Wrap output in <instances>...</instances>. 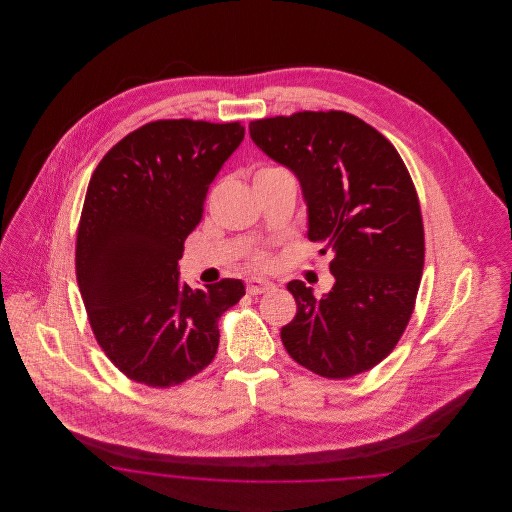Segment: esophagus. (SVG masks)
<instances>
[{"instance_id":"34e87169","label":"esophagus","mask_w":512,"mask_h":512,"mask_svg":"<svg viewBox=\"0 0 512 512\" xmlns=\"http://www.w3.org/2000/svg\"><path fill=\"white\" fill-rule=\"evenodd\" d=\"M270 290H274V284L268 282V280H263V278H249L247 280V293H251V295H261V293L270 292Z\"/></svg>"}]
</instances>
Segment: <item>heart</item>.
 Returning a JSON list of instances; mask_svg holds the SVG:
<instances>
[{"instance_id":"obj_1","label":"heart","mask_w":512,"mask_h":512,"mask_svg":"<svg viewBox=\"0 0 512 512\" xmlns=\"http://www.w3.org/2000/svg\"><path fill=\"white\" fill-rule=\"evenodd\" d=\"M284 169H278V167H265V169H261V171L255 174V178H267V176H274V174H282ZM259 263H265V259L263 257H259Z\"/></svg>"}]
</instances>
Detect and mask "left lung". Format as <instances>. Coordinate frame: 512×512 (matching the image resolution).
<instances>
[{"label":"left lung","instance_id":"1","mask_svg":"<svg viewBox=\"0 0 512 512\" xmlns=\"http://www.w3.org/2000/svg\"><path fill=\"white\" fill-rule=\"evenodd\" d=\"M255 146L297 176L307 238L334 253L322 297L301 280L297 313L280 332L293 361L341 380L384 361L405 332L424 268L413 180L378 130L343 111L249 122Z\"/></svg>","mask_w":512,"mask_h":512}]
</instances>
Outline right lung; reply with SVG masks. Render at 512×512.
I'll return each mask as SVG.
<instances>
[{
  "label": "right lung",
  "mask_w": 512,
  "mask_h": 512,
  "mask_svg": "<svg viewBox=\"0 0 512 512\" xmlns=\"http://www.w3.org/2000/svg\"><path fill=\"white\" fill-rule=\"evenodd\" d=\"M244 134L240 122H147L92 174L76 280L101 349L138 384L171 388L201 372L215 359L219 318L245 295L234 278L194 290L178 268L209 184Z\"/></svg>",
  "instance_id": "1"
}]
</instances>
